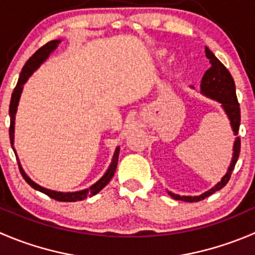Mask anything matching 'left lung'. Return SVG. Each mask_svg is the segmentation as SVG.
<instances>
[{
    "label": "left lung",
    "mask_w": 255,
    "mask_h": 255,
    "mask_svg": "<svg viewBox=\"0 0 255 255\" xmlns=\"http://www.w3.org/2000/svg\"><path fill=\"white\" fill-rule=\"evenodd\" d=\"M206 56L209 59V63H211V67L209 70H207V72L204 73L203 78H202V85L201 90L208 97L214 98L218 102L222 103L224 111L228 115L229 121H231L232 128H233L234 134H238L239 132V125H241V107H239L238 98H237L236 93V85H234L233 77H232L231 72L227 70L226 66L217 58L213 54V52L206 47ZM233 158H232L231 167L228 168V172L227 174L222 178L221 182L216 185V187L212 188L211 190L206 192L204 194L199 197H180L177 194H173L169 192V196L172 198L177 199V201H183V202H199L203 201L204 198L209 197L211 194L216 193L217 190L222 189L227 183L231 179L232 172H233L234 167H236V163L239 158V153H241V138L237 137L236 142H234V148H233Z\"/></svg>",
    "instance_id": "left-lung-1"
}]
</instances>
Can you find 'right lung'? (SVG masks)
Wrapping results in <instances>:
<instances>
[{
    "mask_svg": "<svg viewBox=\"0 0 255 255\" xmlns=\"http://www.w3.org/2000/svg\"><path fill=\"white\" fill-rule=\"evenodd\" d=\"M61 41L56 39V41H49L48 43H46L44 46H42L41 48L37 49L32 57H29L28 61L26 62V65L23 66L22 68L21 73H19V78H18V82H17L16 87H14L13 92H12L11 96V102H9V118H11V123H9V140H11V145L13 148V133H14V115H16V111H17V106H18V101H19V96H21L22 92V87H23L24 82L28 80L29 76L34 72V70H37L39 65H41L42 62L49 56L52 51L57 47V44L59 43ZM14 150V148H13ZM16 153V150H14ZM118 155H120V148H117L115 152V155H113V159L112 163H111L110 168L107 169V172L105 173L102 178L98 180L97 183H95L93 185H91L88 189H83L80 190V192H73V193H62V192H54V190H49L46 189V188L41 187V185L36 184L33 180L29 179L28 177L26 175L24 170L22 169L21 165L19 167V172H21L22 177L24 178L27 183L31 185L33 189L39 190L42 193H44L46 196H48L49 198L52 199H56L58 202H77V201H82V199H86L87 197H92L95 194H97L101 189L106 187L108 184L111 179H112L113 174L116 172V168H117L118 164Z\"/></svg>",
    "mask_w": 255,
    "mask_h": 255,
    "instance_id": "obj_1",
    "label": "right lung"
}]
</instances>
